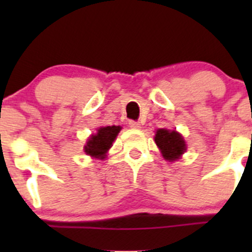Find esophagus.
Listing matches in <instances>:
<instances>
[{
	"mask_svg": "<svg viewBox=\"0 0 252 252\" xmlns=\"http://www.w3.org/2000/svg\"><path fill=\"white\" fill-rule=\"evenodd\" d=\"M129 126H130L131 129H140L141 128V124L139 123V122H135V121H129Z\"/></svg>",
	"mask_w": 252,
	"mask_h": 252,
	"instance_id": "esophagus-1",
	"label": "esophagus"
}]
</instances>
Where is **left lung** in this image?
<instances>
[{
    "instance_id": "left-lung-1",
    "label": "left lung",
    "mask_w": 252,
    "mask_h": 252,
    "mask_svg": "<svg viewBox=\"0 0 252 252\" xmlns=\"http://www.w3.org/2000/svg\"><path fill=\"white\" fill-rule=\"evenodd\" d=\"M155 142L161 150L163 158L169 162L179 159L187 150L184 138L175 130L158 129L155 135Z\"/></svg>"
}]
</instances>
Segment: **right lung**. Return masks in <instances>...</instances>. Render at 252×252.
<instances>
[{
  "label": "right lung",
  "mask_w": 252,
  "mask_h": 252,
  "mask_svg": "<svg viewBox=\"0 0 252 252\" xmlns=\"http://www.w3.org/2000/svg\"><path fill=\"white\" fill-rule=\"evenodd\" d=\"M121 129L122 128L119 126H101L97 130V133L89 138L88 142L84 146L86 155L94 157V158H106V154L110 150L112 142L117 138Z\"/></svg>",
  "instance_id": "add662e5"
}]
</instances>
